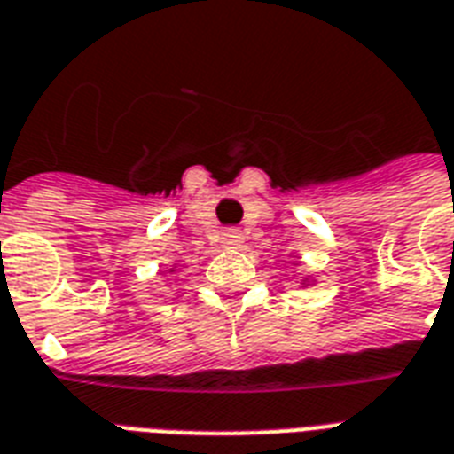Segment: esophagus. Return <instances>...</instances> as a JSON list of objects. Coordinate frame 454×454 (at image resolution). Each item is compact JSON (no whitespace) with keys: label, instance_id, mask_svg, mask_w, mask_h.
<instances>
[{"label":"esophagus","instance_id":"34e87169","mask_svg":"<svg viewBox=\"0 0 454 454\" xmlns=\"http://www.w3.org/2000/svg\"><path fill=\"white\" fill-rule=\"evenodd\" d=\"M242 242H245V235H242L240 228H228L221 233V245L223 247H240Z\"/></svg>","mask_w":454,"mask_h":454}]
</instances>
